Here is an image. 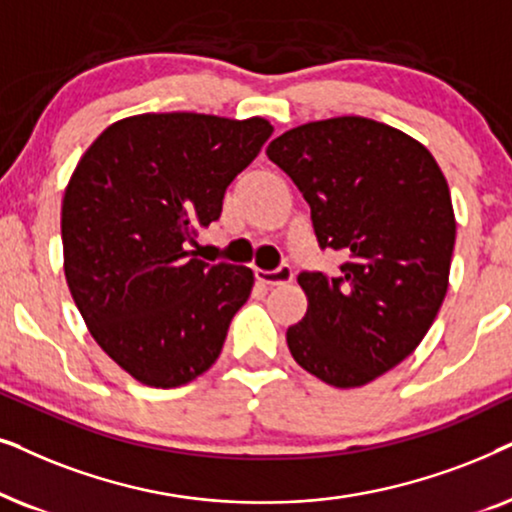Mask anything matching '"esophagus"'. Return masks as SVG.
<instances>
[{
  "mask_svg": "<svg viewBox=\"0 0 512 512\" xmlns=\"http://www.w3.org/2000/svg\"><path fill=\"white\" fill-rule=\"evenodd\" d=\"M292 267L290 264H281V267L274 271H264V269H255V278L264 285H283L292 281Z\"/></svg>",
  "mask_w": 512,
  "mask_h": 512,
  "instance_id": "34e87169",
  "label": "esophagus"
}]
</instances>
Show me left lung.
Listing matches in <instances>:
<instances>
[{
    "label": "left lung",
    "mask_w": 512,
    "mask_h": 512,
    "mask_svg": "<svg viewBox=\"0 0 512 512\" xmlns=\"http://www.w3.org/2000/svg\"><path fill=\"white\" fill-rule=\"evenodd\" d=\"M267 156L309 203L320 248L346 257L335 276H297L309 309L288 327V349L325 384L363 386L417 349L447 295L456 222L445 175L421 142L365 117L297 126Z\"/></svg>",
    "instance_id": "left-lung-1"
}]
</instances>
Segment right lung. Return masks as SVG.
<instances>
[{
	"label": "right lung",
	"instance_id": "obj_1",
	"mask_svg": "<svg viewBox=\"0 0 512 512\" xmlns=\"http://www.w3.org/2000/svg\"><path fill=\"white\" fill-rule=\"evenodd\" d=\"M271 133L260 117L138 114L74 168L60 217L67 285L100 349L140 384L182 386L220 356L255 276L189 245Z\"/></svg>",
	"mask_w": 512,
	"mask_h": 512
}]
</instances>
